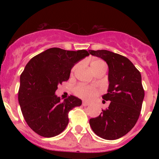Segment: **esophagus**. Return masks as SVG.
I'll return each mask as SVG.
<instances>
[{
  "instance_id": "34e87169",
  "label": "esophagus",
  "mask_w": 159,
  "mask_h": 159,
  "mask_svg": "<svg viewBox=\"0 0 159 159\" xmlns=\"http://www.w3.org/2000/svg\"><path fill=\"white\" fill-rule=\"evenodd\" d=\"M82 105H83V106H88V105H90V103L87 102H82Z\"/></svg>"
}]
</instances>
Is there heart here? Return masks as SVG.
<instances>
[{"mask_svg": "<svg viewBox=\"0 0 159 159\" xmlns=\"http://www.w3.org/2000/svg\"><path fill=\"white\" fill-rule=\"evenodd\" d=\"M106 66V64L102 60L100 59H94L93 60L92 62L90 63V68L91 69H95L99 68V67ZM77 66H75L73 70L76 69ZM75 93L78 96L81 97L84 99H91L98 93V90L96 88L90 86H85V85H78L77 87L75 88Z\"/></svg>", "mask_w": 159, "mask_h": 159, "instance_id": "obj_1", "label": "heart"}]
</instances>
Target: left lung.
<instances>
[{"label": "left lung", "mask_w": 159, "mask_h": 159, "mask_svg": "<svg viewBox=\"0 0 159 159\" xmlns=\"http://www.w3.org/2000/svg\"><path fill=\"white\" fill-rule=\"evenodd\" d=\"M92 55L106 61L109 87L102 96L110 101L108 108L90 120L94 133L105 140H116L134 126L141 111L144 90L141 75L127 57L107 50H89Z\"/></svg>", "instance_id": "1"}]
</instances>
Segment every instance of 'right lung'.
I'll use <instances>...</instances> for the list:
<instances>
[{
    "label": "right lung",
    "mask_w": 159,
    "mask_h": 159,
    "mask_svg": "<svg viewBox=\"0 0 159 159\" xmlns=\"http://www.w3.org/2000/svg\"><path fill=\"white\" fill-rule=\"evenodd\" d=\"M86 50L52 48L31 58L20 76L19 102L25 121L34 132L52 138L69 123V112L81 100L69 96L63 102L55 94L58 84L68 81L72 66L88 56Z\"/></svg>",
    "instance_id": "add662e5"
}]
</instances>
